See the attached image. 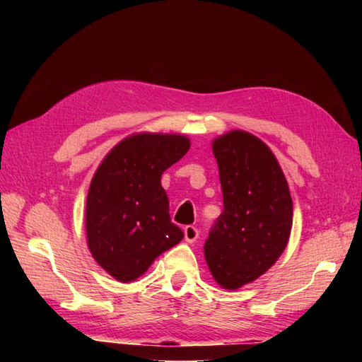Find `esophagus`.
Masks as SVG:
<instances>
[{
	"label": "esophagus",
	"instance_id": "obj_1",
	"mask_svg": "<svg viewBox=\"0 0 362 362\" xmlns=\"http://www.w3.org/2000/svg\"><path fill=\"white\" fill-rule=\"evenodd\" d=\"M183 235H185L187 243H194L196 240H198L199 231H198V228H196V226L188 225V226H185V228H183Z\"/></svg>",
	"mask_w": 362,
	"mask_h": 362
}]
</instances>
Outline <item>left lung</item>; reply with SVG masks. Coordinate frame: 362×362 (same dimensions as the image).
<instances>
[{
    "instance_id": "1",
    "label": "left lung",
    "mask_w": 362,
    "mask_h": 362,
    "mask_svg": "<svg viewBox=\"0 0 362 362\" xmlns=\"http://www.w3.org/2000/svg\"><path fill=\"white\" fill-rule=\"evenodd\" d=\"M223 212L204 243L209 272L236 291L268 272L284 252L292 228V198L276 156L254 134L233 129L212 140Z\"/></svg>"
}]
</instances>
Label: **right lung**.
Returning <instances> with one entry per match:
<instances>
[{
    "mask_svg": "<svg viewBox=\"0 0 362 362\" xmlns=\"http://www.w3.org/2000/svg\"><path fill=\"white\" fill-rule=\"evenodd\" d=\"M182 134L139 132L102 159L86 199V240L94 260L119 283H132L183 233L170 222L161 175L189 150Z\"/></svg>",
    "mask_w": 362,
    "mask_h": 362,
    "instance_id": "1",
    "label": "right lung"
}]
</instances>
